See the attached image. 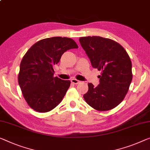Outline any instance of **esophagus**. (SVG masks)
I'll use <instances>...</instances> for the list:
<instances>
[{
	"mask_svg": "<svg viewBox=\"0 0 150 150\" xmlns=\"http://www.w3.org/2000/svg\"><path fill=\"white\" fill-rule=\"evenodd\" d=\"M71 82H72L73 83H74V84H78L80 81H79V80H77L76 79H71Z\"/></svg>",
	"mask_w": 150,
	"mask_h": 150,
	"instance_id": "1",
	"label": "esophagus"
}]
</instances>
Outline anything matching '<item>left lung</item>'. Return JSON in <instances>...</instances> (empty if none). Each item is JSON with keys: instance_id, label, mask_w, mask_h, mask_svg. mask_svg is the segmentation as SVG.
<instances>
[{"instance_id": "left-lung-1", "label": "left lung", "mask_w": 150, "mask_h": 150, "mask_svg": "<svg viewBox=\"0 0 150 150\" xmlns=\"http://www.w3.org/2000/svg\"><path fill=\"white\" fill-rule=\"evenodd\" d=\"M79 42L93 68L102 71L100 84L88 83L86 102L99 111L117 106L126 96L132 81V64L125 48L117 42L100 36L81 37Z\"/></svg>"}]
</instances>
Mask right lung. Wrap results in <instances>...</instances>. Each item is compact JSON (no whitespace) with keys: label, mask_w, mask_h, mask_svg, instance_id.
<instances>
[{"label":"right lung","mask_w":150,"mask_h":150,"mask_svg":"<svg viewBox=\"0 0 150 150\" xmlns=\"http://www.w3.org/2000/svg\"><path fill=\"white\" fill-rule=\"evenodd\" d=\"M77 48L71 38L52 37L37 42L24 55L18 82L27 103L33 110L46 112L61 103L71 81L54 77V66L64 52Z\"/></svg>","instance_id":"1"}]
</instances>
